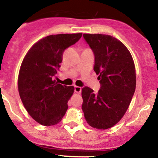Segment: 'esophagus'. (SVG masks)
Returning <instances> with one entry per match:
<instances>
[{"label": "esophagus", "instance_id": "1", "mask_svg": "<svg viewBox=\"0 0 158 158\" xmlns=\"http://www.w3.org/2000/svg\"><path fill=\"white\" fill-rule=\"evenodd\" d=\"M74 92L77 93H81V87L80 86H74Z\"/></svg>", "mask_w": 158, "mask_h": 158}]
</instances>
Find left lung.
<instances>
[{
  "mask_svg": "<svg viewBox=\"0 0 158 158\" xmlns=\"http://www.w3.org/2000/svg\"><path fill=\"white\" fill-rule=\"evenodd\" d=\"M95 56L94 71L100 89L97 93L88 86L82 89V110L91 127L107 129L124 116L136 89L134 60L119 40L109 35H83Z\"/></svg>",
  "mask_w": 158,
  "mask_h": 158,
  "instance_id": "1",
  "label": "left lung"
}]
</instances>
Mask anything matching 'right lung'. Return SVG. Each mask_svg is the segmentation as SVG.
<instances>
[{"label": "right lung", "mask_w": 158, "mask_h": 158, "mask_svg": "<svg viewBox=\"0 0 158 158\" xmlns=\"http://www.w3.org/2000/svg\"><path fill=\"white\" fill-rule=\"evenodd\" d=\"M82 33L51 35L36 42L23 60L19 74V95L30 116L42 125L59 123L68 109L74 86H63L54 77L63 54Z\"/></svg>", "instance_id": "right-lung-1"}]
</instances>
